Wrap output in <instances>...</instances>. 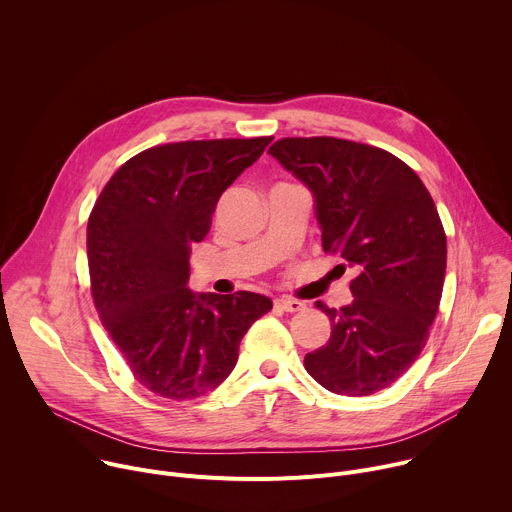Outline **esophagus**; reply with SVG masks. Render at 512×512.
<instances>
[{"label":"esophagus","instance_id":"obj_1","mask_svg":"<svg viewBox=\"0 0 512 512\" xmlns=\"http://www.w3.org/2000/svg\"><path fill=\"white\" fill-rule=\"evenodd\" d=\"M275 308H279L283 312H300V310H304V302L294 300V298H277Z\"/></svg>","mask_w":512,"mask_h":512}]
</instances>
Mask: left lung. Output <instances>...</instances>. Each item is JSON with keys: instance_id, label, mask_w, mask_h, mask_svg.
I'll use <instances>...</instances> for the list:
<instances>
[{"instance_id": "1", "label": "left lung", "mask_w": 512, "mask_h": 512, "mask_svg": "<svg viewBox=\"0 0 512 512\" xmlns=\"http://www.w3.org/2000/svg\"><path fill=\"white\" fill-rule=\"evenodd\" d=\"M269 154L312 196L324 251L358 275L306 371L336 395L362 397L393 385L419 356L440 308L446 233L419 176L393 154L336 137H283Z\"/></svg>"}]
</instances>
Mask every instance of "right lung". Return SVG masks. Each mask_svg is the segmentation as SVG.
I'll return each instance as SVG.
<instances>
[{
	"mask_svg": "<svg viewBox=\"0 0 512 512\" xmlns=\"http://www.w3.org/2000/svg\"><path fill=\"white\" fill-rule=\"evenodd\" d=\"M273 137L180 141L127 160L87 227L93 302L135 381L194 399L235 369L241 338L273 304L253 291L194 294L190 247L210 231L221 194Z\"/></svg>",
	"mask_w": 512,
	"mask_h": 512,
	"instance_id": "add662e5",
	"label": "right lung"
}]
</instances>
